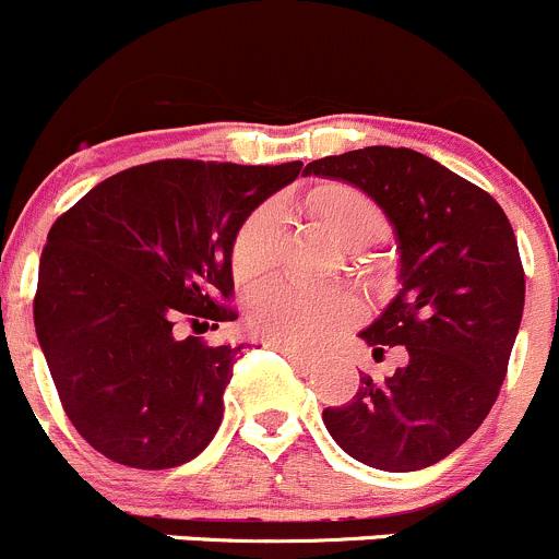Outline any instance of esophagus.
Here are the masks:
<instances>
[{
  "label": "esophagus",
  "instance_id": "esophagus-1",
  "mask_svg": "<svg viewBox=\"0 0 559 559\" xmlns=\"http://www.w3.org/2000/svg\"><path fill=\"white\" fill-rule=\"evenodd\" d=\"M272 347H274V350H280L282 356L287 358V361L296 364V367H301V369L312 367V358L304 356V353H298V350H293V347H282V345H272Z\"/></svg>",
  "mask_w": 559,
  "mask_h": 559
}]
</instances>
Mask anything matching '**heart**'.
<instances>
[{"mask_svg": "<svg viewBox=\"0 0 559 559\" xmlns=\"http://www.w3.org/2000/svg\"><path fill=\"white\" fill-rule=\"evenodd\" d=\"M304 212L312 214L342 247L364 250L389 230L380 203L358 187L329 181L304 195ZM280 241L277 214L255 209L239 225L230 247V269L239 282H252L272 269ZM361 318V304L345 290H307V287L269 282L247 301V323L261 340L293 350H314L334 340L342 329Z\"/></svg>", "mask_w": 559, "mask_h": 559, "instance_id": "heart-1", "label": "heart"}]
</instances>
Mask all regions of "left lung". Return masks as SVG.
<instances>
[{
	"mask_svg": "<svg viewBox=\"0 0 559 559\" xmlns=\"http://www.w3.org/2000/svg\"><path fill=\"white\" fill-rule=\"evenodd\" d=\"M304 174L372 195L402 250L400 293L361 336L380 356L405 345L407 364L383 383L364 374L347 405L325 407V429L369 467L435 465L484 424L506 380L524 309L511 223L489 192L413 148H356Z\"/></svg>",
	"mask_w": 559,
	"mask_h": 559,
	"instance_id": "left-lung-1",
	"label": "left lung"
}]
</instances>
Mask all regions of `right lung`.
Returning <instances> with one entry per match:
<instances>
[{
    "label": "right lung",
    "instance_id": "right-lung-1",
    "mask_svg": "<svg viewBox=\"0 0 559 559\" xmlns=\"http://www.w3.org/2000/svg\"><path fill=\"white\" fill-rule=\"evenodd\" d=\"M298 174V159H157L99 181L51 225L37 340L64 413L105 460L168 469L212 443L245 345L176 340L174 325L239 318L236 230Z\"/></svg>",
    "mask_w": 559,
    "mask_h": 559
}]
</instances>
